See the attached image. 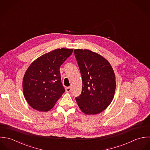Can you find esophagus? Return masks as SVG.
<instances>
[{
  "mask_svg": "<svg viewBox=\"0 0 150 150\" xmlns=\"http://www.w3.org/2000/svg\"><path fill=\"white\" fill-rule=\"evenodd\" d=\"M65 91H66V92H68V93L71 92V87H67V88H65Z\"/></svg>",
  "mask_w": 150,
  "mask_h": 150,
  "instance_id": "esophagus-1",
  "label": "esophagus"
}]
</instances>
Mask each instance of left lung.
<instances>
[{"mask_svg":"<svg viewBox=\"0 0 150 150\" xmlns=\"http://www.w3.org/2000/svg\"><path fill=\"white\" fill-rule=\"evenodd\" d=\"M82 78V90L76 97L81 111L86 115L99 114L110 104L116 88L115 76L110 62L89 50L75 49Z\"/></svg>","mask_w":150,"mask_h":150,"instance_id":"left-lung-1","label":"left lung"}]
</instances>
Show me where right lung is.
<instances>
[{"mask_svg": "<svg viewBox=\"0 0 150 150\" xmlns=\"http://www.w3.org/2000/svg\"><path fill=\"white\" fill-rule=\"evenodd\" d=\"M72 52L73 49H56L31 63L23 78V89L32 108L40 111H48L64 93L60 66Z\"/></svg>", "mask_w": 150, "mask_h": 150, "instance_id": "right-lung-1", "label": "right lung"}]
</instances>
